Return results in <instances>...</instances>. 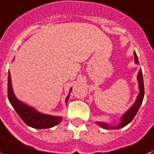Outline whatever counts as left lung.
I'll list each match as a JSON object with an SVG mask.
<instances>
[{"mask_svg":"<svg viewBox=\"0 0 154 154\" xmlns=\"http://www.w3.org/2000/svg\"><path fill=\"white\" fill-rule=\"evenodd\" d=\"M134 54V62L136 64H139L138 61V58L136 52H133ZM137 82H138V87H139V94L137 97V99L135 101V103L131 106V107L125 111L122 116L120 117V122L117 125H110L107 123L105 122H98L96 121V124H98V126L101 128H103L105 129H119L121 128H124L126 125L132 121L135 116L137 115V111L139 110L140 106L141 105L143 102V98L145 95V90H144V81H143V76H142V71L141 69H140L138 74H137Z\"/></svg>","mask_w":154,"mask_h":154,"instance_id":"8db88e82","label":"left lung"}]
</instances>
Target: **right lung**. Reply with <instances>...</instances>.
I'll return each mask as SVG.
<instances>
[{
    "instance_id": "right-lung-1",
    "label": "right lung",
    "mask_w": 154,
    "mask_h": 154,
    "mask_svg": "<svg viewBox=\"0 0 154 154\" xmlns=\"http://www.w3.org/2000/svg\"><path fill=\"white\" fill-rule=\"evenodd\" d=\"M72 88L69 90L68 96L65 98V103L67 104L70 95ZM8 98L12 106L14 108L17 115L23 120L26 125L37 129L50 128L60 124L62 120V116H55L41 113L35 108L26 104L15 96L13 87H12L11 75L9 71L8 73Z\"/></svg>"
}]
</instances>
